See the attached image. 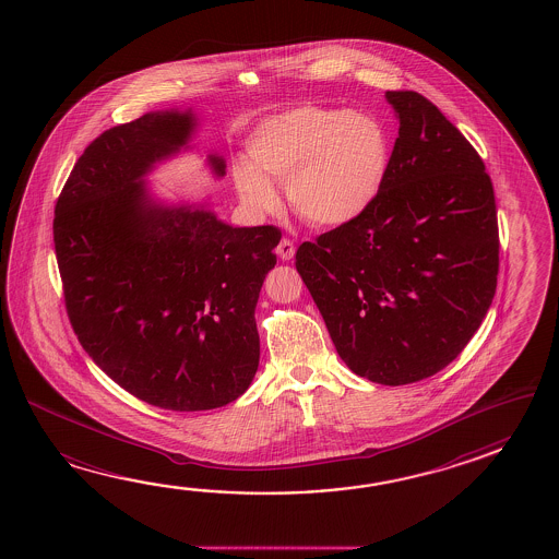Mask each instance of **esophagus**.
<instances>
[{"instance_id":"esophagus-1","label":"esophagus","mask_w":559,"mask_h":559,"mask_svg":"<svg viewBox=\"0 0 559 559\" xmlns=\"http://www.w3.org/2000/svg\"><path fill=\"white\" fill-rule=\"evenodd\" d=\"M275 253H277L284 262H289V260L296 255V246H294V241H292V239L284 238L280 243H277Z\"/></svg>"}]
</instances>
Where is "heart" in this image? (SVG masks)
I'll return each instance as SVG.
<instances>
[{"label": "heart", "mask_w": 559, "mask_h": 559, "mask_svg": "<svg viewBox=\"0 0 559 559\" xmlns=\"http://www.w3.org/2000/svg\"><path fill=\"white\" fill-rule=\"evenodd\" d=\"M250 164L234 181L251 212L280 203L270 181L285 183L294 214L321 229L349 226L380 198L392 145L380 119L364 111L297 106L263 119L248 143Z\"/></svg>", "instance_id": "obj_1"}]
</instances>
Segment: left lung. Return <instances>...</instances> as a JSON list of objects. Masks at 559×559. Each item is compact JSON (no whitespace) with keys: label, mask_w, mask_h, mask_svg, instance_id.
Instances as JSON below:
<instances>
[{"label":"left lung","mask_w":559,"mask_h":559,"mask_svg":"<svg viewBox=\"0 0 559 559\" xmlns=\"http://www.w3.org/2000/svg\"><path fill=\"white\" fill-rule=\"evenodd\" d=\"M400 131L380 198L349 226L304 241L296 267L359 378L426 380L486 318L499 270L498 210L464 133L417 92H385Z\"/></svg>","instance_id":"1"}]
</instances>
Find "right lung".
<instances>
[{
	"label": "right lung",
	"instance_id": "right-lung-1",
	"mask_svg": "<svg viewBox=\"0 0 559 559\" xmlns=\"http://www.w3.org/2000/svg\"><path fill=\"white\" fill-rule=\"evenodd\" d=\"M166 109L85 147L56 203L53 243L80 344L126 392L171 412L238 400L260 364L255 304L282 231L231 227L205 207L152 202L143 176L190 142ZM217 176L222 157L210 155Z\"/></svg>",
	"mask_w": 559,
	"mask_h": 559
}]
</instances>
